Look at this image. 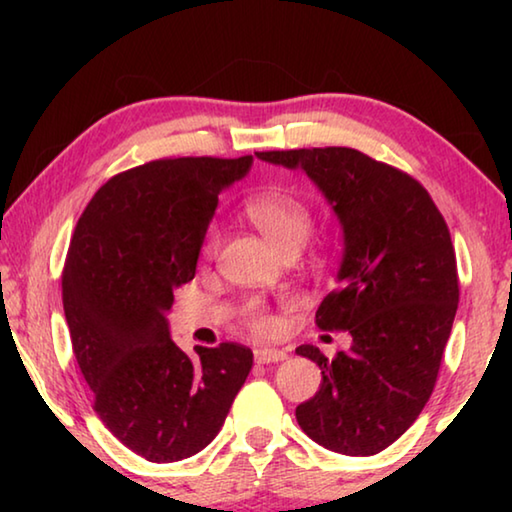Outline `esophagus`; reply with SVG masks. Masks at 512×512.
Segmentation results:
<instances>
[{"mask_svg": "<svg viewBox=\"0 0 512 512\" xmlns=\"http://www.w3.org/2000/svg\"><path fill=\"white\" fill-rule=\"evenodd\" d=\"M287 359V352L275 350V348H257L255 350V361L257 363H275Z\"/></svg>", "mask_w": 512, "mask_h": 512, "instance_id": "1", "label": "esophagus"}]
</instances>
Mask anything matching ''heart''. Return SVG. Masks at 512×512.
I'll use <instances>...</instances> for the list:
<instances>
[{"mask_svg": "<svg viewBox=\"0 0 512 512\" xmlns=\"http://www.w3.org/2000/svg\"><path fill=\"white\" fill-rule=\"evenodd\" d=\"M246 214L255 228L280 250H300L311 235V210L305 201L282 189H268L250 196L246 201ZM219 246V228L212 225L205 235V253L210 255ZM244 316L255 332H266L273 327V318L259 300H250L244 307Z\"/></svg>", "mask_w": 512, "mask_h": 512, "instance_id": "1", "label": "heart"}]
</instances>
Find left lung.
<instances>
[{"instance_id": "obj_1", "label": "left lung", "mask_w": 512, "mask_h": 512, "mask_svg": "<svg viewBox=\"0 0 512 512\" xmlns=\"http://www.w3.org/2000/svg\"><path fill=\"white\" fill-rule=\"evenodd\" d=\"M259 160L302 169L343 230L339 289L320 302L316 325L345 329L348 352L316 345L318 393L296 409L311 440L345 456L393 445L429 402L458 307L456 255L447 223L418 180L348 146L262 151Z\"/></svg>"}]
</instances>
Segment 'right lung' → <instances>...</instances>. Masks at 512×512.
<instances>
[{
    "label": "right lung",
    "mask_w": 512,
    "mask_h": 512,
    "mask_svg": "<svg viewBox=\"0 0 512 512\" xmlns=\"http://www.w3.org/2000/svg\"><path fill=\"white\" fill-rule=\"evenodd\" d=\"M250 164L176 158L119 173L92 196L67 250L63 307L94 411L151 463L210 445L253 368L239 343L189 357L167 320L173 291L194 280L219 194Z\"/></svg>",
    "instance_id": "right-lung-1"
}]
</instances>
